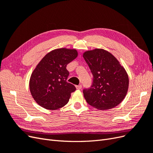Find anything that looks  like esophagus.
Wrapping results in <instances>:
<instances>
[{"label": "esophagus", "mask_w": 153, "mask_h": 153, "mask_svg": "<svg viewBox=\"0 0 153 153\" xmlns=\"http://www.w3.org/2000/svg\"><path fill=\"white\" fill-rule=\"evenodd\" d=\"M76 89H81L82 88V85H76Z\"/></svg>", "instance_id": "34e87169"}]
</instances>
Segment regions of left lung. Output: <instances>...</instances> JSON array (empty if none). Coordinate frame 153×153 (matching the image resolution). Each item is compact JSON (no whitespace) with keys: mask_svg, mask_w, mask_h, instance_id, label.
Segmentation results:
<instances>
[{"mask_svg":"<svg viewBox=\"0 0 153 153\" xmlns=\"http://www.w3.org/2000/svg\"><path fill=\"white\" fill-rule=\"evenodd\" d=\"M93 76L91 87L83 90L88 104L105 110L117 106L126 96L129 78L125 69L114 55L103 49L83 54Z\"/></svg>","mask_w":153,"mask_h":153,"instance_id":"1","label":"left lung"}]
</instances>
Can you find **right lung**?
<instances>
[{"label":"right lung","instance_id":"add662e5","mask_svg":"<svg viewBox=\"0 0 153 153\" xmlns=\"http://www.w3.org/2000/svg\"><path fill=\"white\" fill-rule=\"evenodd\" d=\"M78 56L75 49L58 48L48 53L32 72L30 93L36 102L48 110H57L68 103L75 85L67 82L68 64Z\"/></svg>","mask_w":153,"mask_h":153}]
</instances>
